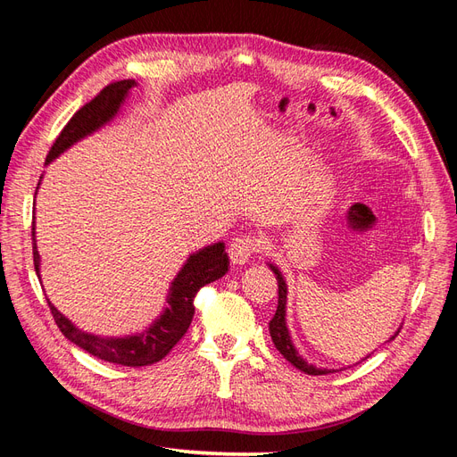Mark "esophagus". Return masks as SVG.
<instances>
[{"instance_id":"1","label":"esophagus","mask_w":457,"mask_h":457,"mask_svg":"<svg viewBox=\"0 0 457 457\" xmlns=\"http://www.w3.org/2000/svg\"><path fill=\"white\" fill-rule=\"evenodd\" d=\"M262 250V242L255 234H242L237 237L228 245V255L234 265H244V262L252 255L259 253Z\"/></svg>"}]
</instances>
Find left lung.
<instances>
[{
  "mask_svg": "<svg viewBox=\"0 0 457 457\" xmlns=\"http://www.w3.org/2000/svg\"><path fill=\"white\" fill-rule=\"evenodd\" d=\"M274 276H276V282H278V307H276V314L272 316V320L269 322V329H270V337L276 345V349H278L287 362H292L297 370L309 373V376H326V373H331L336 370H322V368H316V366H311L307 364L303 358L299 356V353L294 349V343L292 339H289V334H287V328H286V282L282 278L280 270L276 267H270Z\"/></svg>",
  "mask_w": 457,
  "mask_h": 457,
  "instance_id": "obj_1",
  "label": "left lung"
}]
</instances>
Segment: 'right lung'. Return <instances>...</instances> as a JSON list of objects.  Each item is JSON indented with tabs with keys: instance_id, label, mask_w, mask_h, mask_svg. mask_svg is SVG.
Returning <instances> with one entry per match:
<instances>
[{
	"instance_id": "obj_1",
	"label": "right lung",
	"mask_w": 457,
	"mask_h": 457,
	"mask_svg": "<svg viewBox=\"0 0 457 457\" xmlns=\"http://www.w3.org/2000/svg\"><path fill=\"white\" fill-rule=\"evenodd\" d=\"M133 86H135L133 79L112 81V84H108L99 95L95 96V99H91L87 104L81 106L71 118V121L66 123L64 129L59 133L57 141L53 143L46 162L49 163L53 158H57L62 150L79 141L81 137L99 129L103 123H106L110 118H112ZM32 245H34V267L39 276V253L36 250L34 227H32ZM227 270H228V255L225 252L223 242L213 244L210 247H205V250L190 255L183 270L179 272L177 278L173 280L170 299H168L170 307L165 309V312L154 326H150L146 331H143V334H137L131 337L106 339V337L84 334V331H79L66 316H62L57 309H54L49 299H47V305L54 318V324L59 326L64 337L71 339L74 345H78V347H81L89 354L101 358V361H106V362L141 368V366L160 362L162 358L175 347L179 339L187 334V329L192 322V316H195V297L198 294V289L204 287L205 284L220 278Z\"/></svg>"
}]
</instances>
